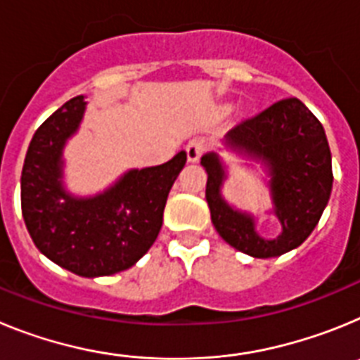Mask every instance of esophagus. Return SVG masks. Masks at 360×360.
<instances>
[{"label": "esophagus", "instance_id": "esophagus-1", "mask_svg": "<svg viewBox=\"0 0 360 360\" xmlns=\"http://www.w3.org/2000/svg\"><path fill=\"white\" fill-rule=\"evenodd\" d=\"M205 148H207V142L203 141V139H200V136L193 139V141H191L189 144H187V148H186L187 160L198 162L200 157H202V153L205 151Z\"/></svg>", "mask_w": 360, "mask_h": 360}]
</instances>
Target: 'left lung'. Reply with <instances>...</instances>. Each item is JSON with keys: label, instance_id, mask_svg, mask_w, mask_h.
<instances>
[{"label": "left lung", "instance_id": "8db88e82", "mask_svg": "<svg viewBox=\"0 0 360 360\" xmlns=\"http://www.w3.org/2000/svg\"><path fill=\"white\" fill-rule=\"evenodd\" d=\"M224 146L238 157L259 164L270 209L281 225L276 238L257 232V216L238 209L224 196L227 165L216 151L200 164L207 173L205 198L218 234L252 257H276L303 243L319 224L332 195V153L323 124L299 98H283L243 120L225 135Z\"/></svg>", "mask_w": 360, "mask_h": 360}]
</instances>
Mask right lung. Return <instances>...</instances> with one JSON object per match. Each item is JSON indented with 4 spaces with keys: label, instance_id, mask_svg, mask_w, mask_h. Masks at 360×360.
Listing matches in <instances>:
<instances>
[{
    "label": "right lung",
    "instance_id": "right-lung-1",
    "mask_svg": "<svg viewBox=\"0 0 360 360\" xmlns=\"http://www.w3.org/2000/svg\"><path fill=\"white\" fill-rule=\"evenodd\" d=\"M84 111V95L70 98L34 133L21 173V211L32 241L50 262L82 278H101L129 269L151 249L187 155L126 171L97 195H73L63 153Z\"/></svg>",
    "mask_w": 360,
    "mask_h": 360
}]
</instances>
